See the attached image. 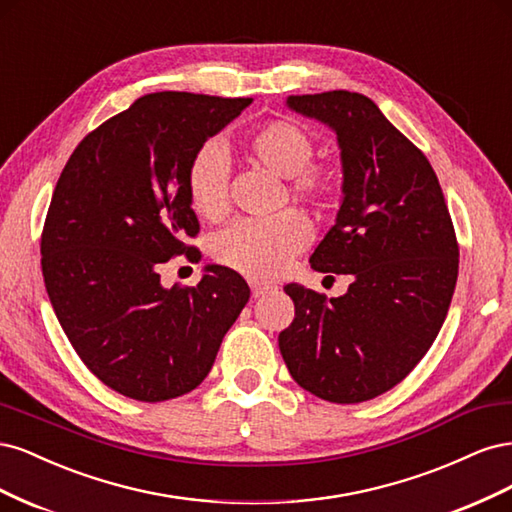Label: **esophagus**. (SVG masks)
<instances>
[{
	"instance_id": "1",
	"label": "esophagus",
	"mask_w": 512,
	"mask_h": 512,
	"mask_svg": "<svg viewBox=\"0 0 512 512\" xmlns=\"http://www.w3.org/2000/svg\"><path fill=\"white\" fill-rule=\"evenodd\" d=\"M250 286H252V297H254V299H258V297H265V294H269V292H273V290H275V286H271V284H262V282H252Z\"/></svg>"
}]
</instances>
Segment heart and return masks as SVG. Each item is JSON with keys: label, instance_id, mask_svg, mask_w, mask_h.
<instances>
[{"label": "heart", "instance_id": "heart-1", "mask_svg": "<svg viewBox=\"0 0 512 512\" xmlns=\"http://www.w3.org/2000/svg\"><path fill=\"white\" fill-rule=\"evenodd\" d=\"M243 149L273 175L290 179V192L324 205L333 183L327 173L309 168L314 143L303 128L290 121H269L245 136ZM194 211L205 220H220L228 209V160L218 145L200 147L185 175ZM309 239V224L297 211L277 213L267 220H241L222 230L213 241V256L247 277H273L301 252Z\"/></svg>", "mask_w": 512, "mask_h": 512}]
</instances>
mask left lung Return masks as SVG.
Instances as JSON below:
<instances>
[{
	"label": "left lung",
	"mask_w": 512,
	"mask_h": 512,
	"mask_svg": "<svg viewBox=\"0 0 512 512\" xmlns=\"http://www.w3.org/2000/svg\"><path fill=\"white\" fill-rule=\"evenodd\" d=\"M286 106L337 138L342 200L309 262L354 282L329 301L286 284L294 320L280 350L305 391L359 404L404 380L438 337L457 282L455 230L429 160L367 96L337 89Z\"/></svg>",
	"instance_id": "1"
}]
</instances>
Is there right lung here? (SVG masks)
I'll list each match as a JSON object with an SVG mask.
<instances>
[{
    "instance_id": "right-lung-1",
    "label": "right lung",
    "mask_w": 512,
    "mask_h": 512,
    "mask_svg": "<svg viewBox=\"0 0 512 512\" xmlns=\"http://www.w3.org/2000/svg\"><path fill=\"white\" fill-rule=\"evenodd\" d=\"M250 104L147 94L87 134L55 185L44 286L76 354L121 395L153 404L196 389L250 299L243 277L220 265L192 288L160 282L162 262L198 232L185 185L194 153Z\"/></svg>"
}]
</instances>
